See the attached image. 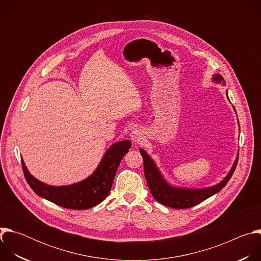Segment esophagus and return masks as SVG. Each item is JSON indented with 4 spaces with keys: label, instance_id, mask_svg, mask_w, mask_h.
<instances>
[{
    "label": "esophagus",
    "instance_id": "obj_1",
    "mask_svg": "<svg viewBox=\"0 0 261 261\" xmlns=\"http://www.w3.org/2000/svg\"><path fill=\"white\" fill-rule=\"evenodd\" d=\"M142 131L140 128H134L131 133H130V137H131V140L134 142V143H138L142 140Z\"/></svg>",
    "mask_w": 261,
    "mask_h": 261
}]
</instances>
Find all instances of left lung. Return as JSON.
<instances>
[{
	"instance_id": "obj_1",
	"label": "left lung",
	"mask_w": 261,
	"mask_h": 261,
	"mask_svg": "<svg viewBox=\"0 0 261 261\" xmlns=\"http://www.w3.org/2000/svg\"><path fill=\"white\" fill-rule=\"evenodd\" d=\"M213 82L216 84H222L225 85L224 80L220 75V74H216L213 77ZM227 98L228 94L226 92ZM229 100V98H228ZM139 152L143 158V170H144V176L147 182L148 188L154 198L160 202L161 204H164L166 206L172 207V208H188L192 207L201 201L207 199L208 197L213 196L214 194L218 193L221 189H223L232 176L234 169L238 164L237 157L230 171L228 174L223 178L219 184L212 186V187L202 188V189H191V188H180L175 187V186L170 185L162 175L159 168L157 167L154 160L146 154L145 151L142 148H139Z\"/></svg>"
}]
</instances>
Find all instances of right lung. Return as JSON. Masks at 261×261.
<instances>
[{
	"instance_id": "obj_1",
	"label": "right lung",
	"mask_w": 261,
	"mask_h": 261,
	"mask_svg": "<svg viewBox=\"0 0 261 261\" xmlns=\"http://www.w3.org/2000/svg\"><path fill=\"white\" fill-rule=\"evenodd\" d=\"M131 147L130 140L118 141L104 154L96 170L86 179L67 186H50L34 177L23 160L24 177L33 191L60 206L70 210H88L103 201L113 186L114 178L123 157Z\"/></svg>"
}]
</instances>
